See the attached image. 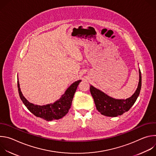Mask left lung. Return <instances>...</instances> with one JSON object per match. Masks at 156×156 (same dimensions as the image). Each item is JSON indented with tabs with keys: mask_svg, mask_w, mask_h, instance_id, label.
Wrapping results in <instances>:
<instances>
[{
	"mask_svg": "<svg viewBox=\"0 0 156 156\" xmlns=\"http://www.w3.org/2000/svg\"><path fill=\"white\" fill-rule=\"evenodd\" d=\"M141 88V74L139 69V83L135 93L126 99H115L90 85V92L98 112L102 115L115 117L127 112L136 102Z\"/></svg>",
	"mask_w": 156,
	"mask_h": 156,
	"instance_id": "obj_1",
	"label": "left lung"
}]
</instances>
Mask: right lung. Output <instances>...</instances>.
<instances>
[{
    "label": "right lung",
    "mask_w": 156,
    "mask_h": 156,
    "mask_svg": "<svg viewBox=\"0 0 156 156\" xmlns=\"http://www.w3.org/2000/svg\"><path fill=\"white\" fill-rule=\"evenodd\" d=\"M81 81L79 80L72 83L62 95L60 98L53 104L39 105L30 102L22 94L18 78V93L21 100L30 112L35 116L43 119L46 121H52L62 119L69 112L71 107L72 100L79 83Z\"/></svg>",
    "instance_id": "obj_1"
}]
</instances>
